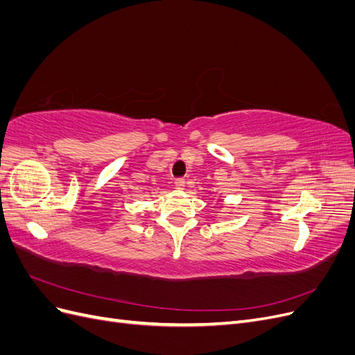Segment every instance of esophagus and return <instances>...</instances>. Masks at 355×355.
Masks as SVG:
<instances>
[{
    "instance_id": "obj_1",
    "label": "esophagus",
    "mask_w": 355,
    "mask_h": 355,
    "mask_svg": "<svg viewBox=\"0 0 355 355\" xmlns=\"http://www.w3.org/2000/svg\"><path fill=\"white\" fill-rule=\"evenodd\" d=\"M175 187L178 189H184L185 188V179L184 178H176L175 179Z\"/></svg>"
}]
</instances>
